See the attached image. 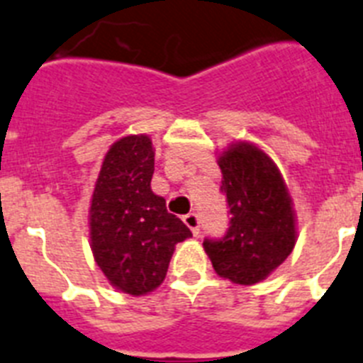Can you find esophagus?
<instances>
[{
    "label": "esophagus",
    "mask_w": 363,
    "mask_h": 363,
    "mask_svg": "<svg viewBox=\"0 0 363 363\" xmlns=\"http://www.w3.org/2000/svg\"><path fill=\"white\" fill-rule=\"evenodd\" d=\"M182 221L186 223V227L190 228L194 236H199V218H197V214H194V212H191V214H186L182 218Z\"/></svg>",
    "instance_id": "obj_1"
}]
</instances>
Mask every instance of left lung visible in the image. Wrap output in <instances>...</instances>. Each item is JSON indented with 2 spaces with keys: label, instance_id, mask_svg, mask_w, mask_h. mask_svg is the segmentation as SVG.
<instances>
[{
  "label": "left lung",
  "instance_id": "left-lung-1",
  "mask_svg": "<svg viewBox=\"0 0 363 363\" xmlns=\"http://www.w3.org/2000/svg\"><path fill=\"white\" fill-rule=\"evenodd\" d=\"M230 227L221 240L203 242L212 267L234 284L269 277L297 242L294 201L273 158L251 142H234L218 155Z\"/></svg>",
  "mask_w": 363,
  "mask_h": 363
}]
</instances>
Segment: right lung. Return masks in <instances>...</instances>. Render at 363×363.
<instances>
[{
    "mask_svg": "<svg viewBox=\"0 0 363 363\" xmlns=\"http://www.w3.org/2000/svg\"><path fill=\"white\" fill-rule=\"evenodd\" d=\"M155 147L147 135L111 145L90 201V247L106 280L123 294L145 295L166 279L175 245L191 233L151 190Z\"/></svg>",
    "mask_w": 363,
    "mask_h": 363,
    "instance_id": "obj_1",
    "label": "right lung"
}]
</instances>
